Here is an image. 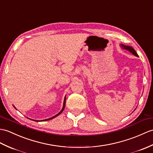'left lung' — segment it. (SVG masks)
Segmentation results:
<instances>
[{"instance_id": "obj_1", "label": "left lung", "mask_w": 153, "mask_h": 153, "mask_svg": "<svg viewBox=\"0 0 153 153\" xmlns=\"http://www.w3.org/2000/svg\"><path fill=\"white\" fill-rule=\"evenodd\" d=\"M120 46H121V47L124 49H126V50H128V51H129L130 53H132L133 55H134L135 56H138V55L137 54V53L136 52V51L134 50V49L131 47V46H127V45H123V44H121L120 45Z\"/></svg>"}]
</instances>
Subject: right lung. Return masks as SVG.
<instances>
[{
    "label": "right lung",
    "mask_w": 153,
    "mask_h": 153,
    "mask_svg": "<svg viewBox=\"0 0 153 153\" xmlns=\"http://www.w3.org/2000/svg\"><path fill=\"white\" fill-rule=\"evenodd\" d=\"M65 104H66V97H65V100H64V103H63V107H62V109H61V111H60L58 114H56V115H55V116H53V117H51V118H49V119H45V120H41V121H45V120H51V119H53V118H55V117H56V116H58L59 115H60V113H61L62 111H63V110L65 109ZM14 107V106H13ZM15 108V107H14ZM32 120V119H31ZM34 120V121H40V120Z\"/></svg>",
    "instance_id": "obj_1"
}]
</instances>
